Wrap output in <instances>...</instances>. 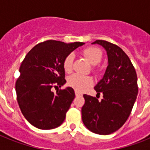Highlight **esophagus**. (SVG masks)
Wrapping results in <instances>:
<instances>
[{"instance_id": "obj_1", "label": "esophagus", "mask_w": 150, "mask_h": 150, "mask_svg": "<svg viewBox=\"0 0 150 150\" xmlns=\"http://www.w3.org/2000/svg\"><path fill=\"white\" fill-rule=\"evenodd\" d=\"M75 96H82V95L81 93H79V92H78V91H75Z\"/></svg>"}]
</instances>
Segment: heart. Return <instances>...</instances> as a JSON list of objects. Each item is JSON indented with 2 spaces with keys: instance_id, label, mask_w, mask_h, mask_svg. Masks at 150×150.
<instances>
[{
  "instance_id": "heart-1",
  "label": "heart",
  "mask_w": 150,
  "mask_h": 150,
  "mask_svg": "<svg viewBox=\"0 0 150 150\" xmlns=\"http://www.w3.org/2000/svg\"><path fill=\"white\" fill-rule=\"evenodd\" d=\"M82 54L89 61L92 66V71L95 74H100L101 72V68L98 64L102 59V52L95 47H88L82 50ZM74 57L72 54H68L66 56L63 61V68L64 71L69 73L72 70V64ZM93 80L92 77L88 75H81L79 74H74L71 75L68 79V84L78 92H83L93 85Z\"/></svg>"
}]
</instances>
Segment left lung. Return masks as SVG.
<instances>
[{"instance_id":"1","label":"left lung","mask_w":150,"mask_h":150,"mask_svg":"<svg viewBox=\"0 0 150 150\" xmlns=\"http://www.w3.org/2000/svg\"><path fill=\"white\" fill-rule=\"evenodd\" d=\"M107 50L108 66L103 78L94 87L104 98L84 94L82 119L89 130L99 135H109L125 123L136 100L139 87L136 71L128 55L118 46L97 40Z\"/></svg>"}]
</instances>
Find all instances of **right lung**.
Returning a JSON list of instances; mask_svg holds the SVG:
<instances>
[{
  "label": "right lung",
  "instance_id": "obj_1",
  "mask_svg": "<svg viewBox=\"0 0 150 150\" xmlns=\"http://www.w3.org/2000/svg\"><path fill=\"white\" fill-rule=\"evenodd\" d=\"M84 43L47 40L36 45L25 57L15 82L19 108L29 123L40 129H53L63 123L75 98L72 88L52 92L66 82L63 61Z\"/></svg>",
  "mask_w": 150,
  "mask_h": 150
}]
</instances>
